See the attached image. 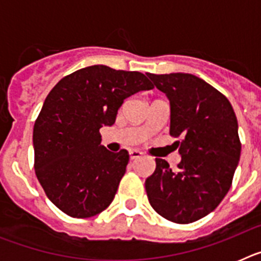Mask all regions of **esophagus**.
Wrapping results in <instances>:
<instances>
[{
  "instance_id": "1",
  "label": "esophagus",
  "mask_w": 261,
  "mask_h": 261,
  "mask_svg": "<svg viewBox=\"0 0 261 261\" xmlns=\"http://www.w3.org/2000/svg\"><path fill=\"white\" fill-rule=\"evenodd\" d=\"M129 155H130V159H137V158H140V156L142 155V153L140 150H136V149H133V150H130L129 151Z\"/></svg>"
}]
</instances>
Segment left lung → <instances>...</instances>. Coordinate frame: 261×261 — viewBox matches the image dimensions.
<instances>
[{
  "label": "left lung",
  "instance_id": "1",
  "mask_svg": "<svg viewBox=\"0 0 261 261\" xmlns=\"http://www.w3.org/2000/svg\"><path fill=\"white\" fill-rule=\"evenodd\" d=\"M171 105L170 135L181 155L177 170L155 158L145 181L154 211L175 223L200 220L220 205L241 156L238 120L229 99L204 80L186 73L151 74Z\"/></svg>",
  "mask_w": 261,
  "mask_h": 261
}]
</instances>
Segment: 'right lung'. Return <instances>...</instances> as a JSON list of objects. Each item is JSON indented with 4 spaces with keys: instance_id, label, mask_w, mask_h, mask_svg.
I'll use <instances>...</instances> for the list:
<instances>
[{
    "instance_id": "1",
    "label": "right lung",
    "mask_w": 261,
    "mask_h": 261,
    "mask_svg": "<svg viewBox=\"0 0 261 261\" xmlns=\"http://www.w3.org/2000/svg\"><path fill=\"white\" fill-rule=\"evenodd\" d=\"M154 85L140 71L93 65L65 75L50 90L34 125L35 174L48 199L65 214L89 218L116 195L129 154L100 145L124 99Z\"/></svg>"
}]
</instances>
